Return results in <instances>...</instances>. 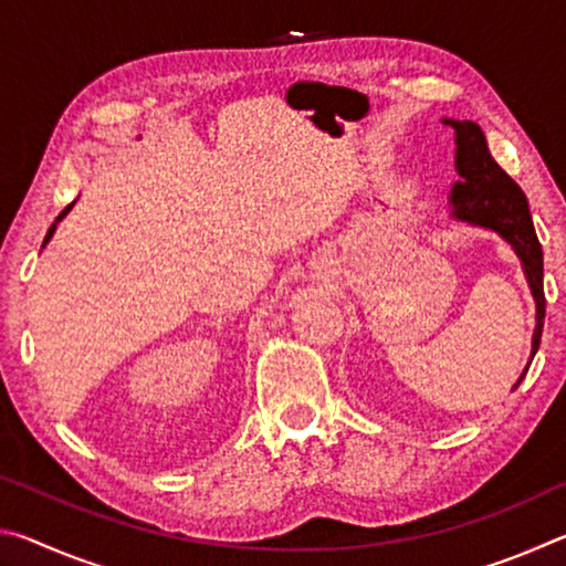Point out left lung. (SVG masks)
<instances>
[{"label": "left lung", "instance_id": "1", "mask_svg": "<svg viewBox=\"0 0 566 566\" xmlns=\"http://www.w3.org/2000/svg\"><path fill=\"white\" fill-rule=\"evenodd\" d=\"M442 124L454 129V169L459 175V179L452 185V191H449V207H452V214L449 217L457 219V222L492 229V232L500 234L514 249V254L520 256L524 280L530 284V292L534 296L536 324L532 334V352L524 371L512 387L516 389L526 377V369H530L542 342L544 306H547V300H544L542 244L536 239L524 191L496 165L479 124L447 117L442 119Z\"/></svg>", "mask_w": 566, "mask_h": 566}]
</instances>
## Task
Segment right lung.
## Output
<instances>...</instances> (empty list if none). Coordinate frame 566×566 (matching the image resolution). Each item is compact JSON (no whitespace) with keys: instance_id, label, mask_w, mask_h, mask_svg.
Wrapping results in <instances>:
<instances>
[{"instance_id":"right-lung-1","label":"right lung","mask_w":566,"mask_h":566,"mask_svg":"<svg viewBox=\"0 0 566 566\" xmlns=\"http://www.w3.org/2000/svg\"><path fill=\"white\" fill-rule=\"evenodd\" d=\"M72 207H74V202H72L70 207H66V209H64V212H62L60 217H56V219H54V224L50 227V232H46V237H44V244H46V242H50V239H52V234H54V229H56V224H60V222H62V219L66 217V212H70V209H72Z\"/></svg>"}]
</instances>
